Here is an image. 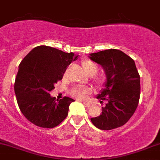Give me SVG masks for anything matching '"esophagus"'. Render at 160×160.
Listing matches in <instances>:
<instances>
[{"label": "esophagus", "instance_id": "1", "mask_svg": "<svg viewBox=\"0 0 160 160\" xmlns=\"http://www.w3.org/2000/svg\"><path fill=\"white\" fill-rule=\"evenodd\" d=\"M84 105H85L86 107H88V108L92 105V104L90 102H84Z\"/></svg>", "mask_w": 160, "mask_h": 160}]
</instances>
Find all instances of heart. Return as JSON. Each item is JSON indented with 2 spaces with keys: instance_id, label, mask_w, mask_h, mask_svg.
Listing matches in <instances>:
<instances>
[{
  "instance_id": "heart-1",
  "label": "heart",
  "mask_w": 160,
  "mask_h": 160,
  "mask_svg": "<svg viewBox=\"0 0 160 160\" xmlns=\"http://www.w3.org/2000/svg\"><path fill=\"white\" fill-rule=\"evenodd\" d=\"M82 65L84 71L89 75H94L98 72L97 65L94 62H92V61L88 60V59L82 61ZM93 80L95 83L96 84L97 86L102 87L104 85L105 81L101 77L96 76L93 78ZM92 92V90L89 86H86V85H75L73 88H72L70 91V94L74 98H78V99L81 100H85L91 95Z\"/></svg>"
}]
</instances>
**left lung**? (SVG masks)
Returning <instances> with one entry per match:
<instances>
[{
	"instance_id": "left-lung-1",
	"label": "left lung",
	"mask_w": 160,
	"mask_h": 160,
	"mask_svg": "<svg viewBox=\"0 0 160 160\" xmlns=\"http://www.w3.org/2000/svg\"><path fill=\"white\" fill-rule=\"evenodd\" d=\"M89 58L102 65L107 78L97 96L100 103H107L99 116L91 118L92 124L102 130L122 126L134 114L140 97V76L134 60L117 49L92 53Z\"/></svg>"
}]
</instances>
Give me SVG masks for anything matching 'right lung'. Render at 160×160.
<instances>
[{"label": "right lung", "instance_id": "1", "mask_svg": "<svg viewBox=\"0 0 160 160\" xmlns=\"http://www.w3.org/2000/svg\"><path fill=\"white\" fill-rule=\"evenodd\" d=\"M78 55L45 45L35 47L21 61L14 82L17 102L24 117L35 126L51 129L60 124L75 100H55L49 94Z\"/></svg>", "mask_w": 160, "mask_h": 160}]
</instances>
